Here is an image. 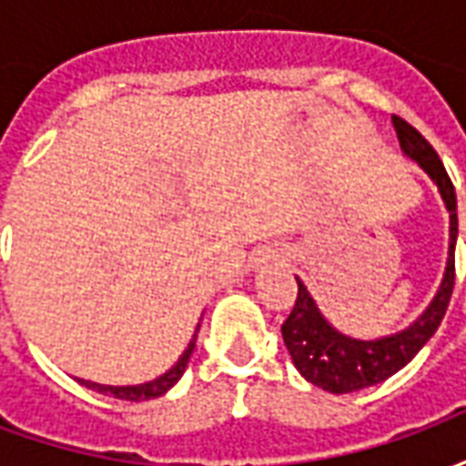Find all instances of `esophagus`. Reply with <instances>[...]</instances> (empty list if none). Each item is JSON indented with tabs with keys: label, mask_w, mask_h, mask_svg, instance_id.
Returning a JSON list of instances; mask_svg holds the SVG:
<instances>
[{
	"label": "esophagus",
	"mask_w": 466,
	"mask_h": 466,
	"mask_svg": "<svg viewBox=\"0 0 466 466\" xmlns=\"http://www.w3.org/2000/svg\"><path fill=\"white\" fill-rule=\"evenodd\" d=\"M262 257L267 259V262H282V254L274 252V249H264Z\"/></svg>",
	"instance_id": "1"
}]
</instances>
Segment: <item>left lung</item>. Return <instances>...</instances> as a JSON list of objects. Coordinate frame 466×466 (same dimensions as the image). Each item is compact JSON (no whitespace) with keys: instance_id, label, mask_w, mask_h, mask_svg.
I'll return each instance as SVG.
<instances>
[{"instance_id":"obj_1","label":"left lung","mask_w":466,"mask_h":466,"mask_svg":"<svg viewBox=\"0 0 466 466\" xmlns=\"http://www.w3.org/2000/svg\"><path fill=\"white\" fill-rule=\"evenodd\" d=\"M391 124L397 129L404 157L417 164L434 182L441 202L450 212L447 267H444L440 289L431 297L427 309L400 332L374 337V339H357V337L339 332L319 312L312 292L297 277L299 292H297L292 314L282 324L284 344H287L294 367L299 370L304 380L312 381L319 390L332 391V394H347V391L374 387L380 381L390 380L391 374L400 371L404 364H410L414 354L430 342L431 334L437 332V327L450 307L451 289H454V244H457L460 229H457V194L451 187L450 174L444 169L440 154L431 149V144L411 124L400 116H391Z\"/></svg>"}]
</instances>
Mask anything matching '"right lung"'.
<instances>
[{
	"instance_id": "right-lung-1",
	"label": "right lung",
	"mask_w": 466,
	"mask_h": 466,
	"mask_svg": "<svg viewBox=\"0 0 466 466\" xmlns=\"http://www.w3.org/2000/svg\"><path fill=\"white\" fill-rule=\"evenodd\" d=\"M197 332H199V324L194 329V337L187 344V350L182 351V357L174 361L172 370H167L164 374H159L157 380L144 381V384H127V387H112V384H99V381H89V380H79V384H85L89 390L99 391V394H112L116 400H127V401H144V400H154V397H162L167 391L172 390L177 381L182 380L184 370L189 364V357H192L194 344H197Z\"/></svg>"
}]
</instances>
